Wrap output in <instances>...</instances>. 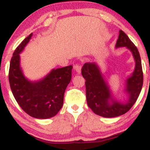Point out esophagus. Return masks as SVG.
<instances>
[{
    "mask_svg": "<svg viewBox=\"0 0 150 150\" xmlns=\"http://www.w3.org/2000/svg\"><path fill=\"white\" fill-rule=\"evenodd\" d=\"M81 68H82V67H81V65H80L79 64H76L75 66H74V70H75V72H76L77 74H80Z\"/></svg>",
    "mask_w": 150,
    "mask_h": 150,
    "instance_id": "obj_1",
    "label": "esophagus"
}]
</instances>
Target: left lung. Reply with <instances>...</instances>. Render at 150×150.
<instances>
[{
	"mask_svg": "<svg viewBox=\"0 0 150 150\" xmlns=\"http://www.w3.org/2000/svg\"><path fill=\"white\" fill-rule=\"evenodd\" d=\"M115 47H125L132 53L135 62L134 71L125 80V92L128 94L125 102L118 101L113 96L108 83L97 63H86L82 75L85 79L86 97L89 107L93 112L105 118H113L128 112L138 98L143 84V73L138 50L122 30Z\"/></svg>",
	"mask_w": 150,
	"mask_h": 150,
	"instance_id": "left-lung-1",
	"label": "left lung"
}]
</instances>
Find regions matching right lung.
Here are the masks:
<instances>
[{
    "label": "right lung",
    "instance_id": "1",
    "mask_svg": "<svg viewBox=\"0 0 150 150\" xmlns=\"http://www.w3.org/2000/svg\"><path fill=\"white\" fill-rule=\"evenodd\" d=\"M32 36V33L26 37L13 53L9 69L10 85L15 100L25 112L33 118L46 119L56 116L63 106L73 66L53 69L41 80H29L20 66V54Z\"/></svg>",
    "mask_w": 150,
    "mask_h": 150
}]
</instances>
